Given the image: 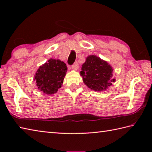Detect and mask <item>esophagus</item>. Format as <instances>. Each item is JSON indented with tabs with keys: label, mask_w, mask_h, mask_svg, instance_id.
<instances>
[{
	"label": "esophagus",
	"mask_w": 152,
	"mask_h": 152,
	"mask_svg": "<svg viewBox=\"0 0 152 152\" xmlns=\"http://www.w3.org/2000/svg\"><path fill=\"white\" fill-rule=\"evenodd\" d=\"M78 68H79V64H78V62H75L72 66V69L74 70H78Z\"/></svg>",
	"instance_id": "esophagus-1"
}]
</instances>
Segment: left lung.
Instances as JSON below:
<instances>
[{"label":"left lung","instance_id":"obj_1","mask_svg":"<svg viewBox=\"0 0 152 152\" xmlns=\"http://www.w3.org/2000/svg\"><path fill=\"white\" fill-rule=\"evenodd\" d=\"M113 68L107 61L94 55H90L82 64L80 74L82 80L92 91H104L115 82Z\"/></svg>","mask_w":152,"mask_h":152}]
</instances>
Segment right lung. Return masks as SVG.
Listing matches in <instances>:
<instances>
[{
    "mask_svg": "<svg viewBox=\"0 0 152 152\" xmlns=\"http://www.w3.org/2000/svg\"><path fill=\"white\" fill-rule=\"evenodd\" d=\"M68 68L60 60L50 58L40 66L34 76L38 90L46 94H53L58 92L64 82Z\"/></svg>",
    "mask_w": 152,
    "mask_h": 152,
    "instance_id": "add662e5",
    "label": "right lung"
}]
</instances>
